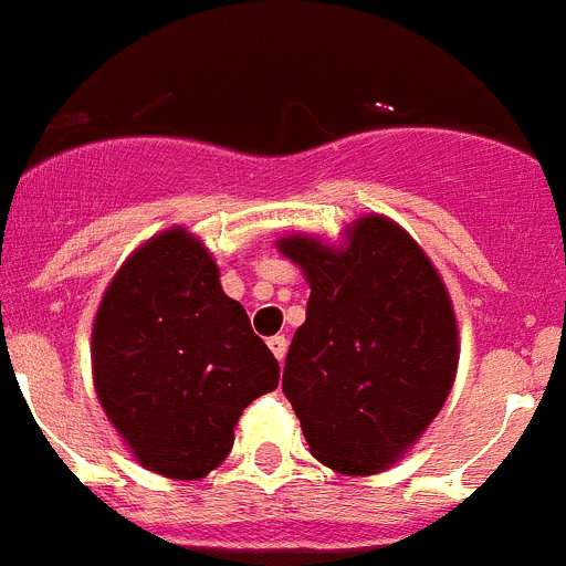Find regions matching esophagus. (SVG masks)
<instances>
[{
	"label": "esophagus",
	"mask_w": 566,
	"mask_h": 566,
	"mask_svg": "<svg viewBox=\"0 0 566 566\" xmlns=\"http://www.w3.org/2000/svg\"><path fill=\"white\" fill-rule=\"evenodd\" d=\"M269 348H272V354L277 357V363H283L289 352V339L283 337V334H274V337H269Z\"/></svg>",
	"instance_id": "34e87169"
}]
</instances>
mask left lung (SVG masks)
Here are the masks:
<instances>
[{"label":"left lung","mask_w":566,"mask_h":566,"mask_svg":"<svg viewBox=\"0 0 566 566\" xmlns=\"http://www.w3.org/2000/svg\"><path fill=\"white\" fill-rule=\"evenodd\" d=\"M308 277L283 394L312 457L348 476L397 462L442 411L459 363L451 297L431 260L397 223L368 214L348 247L280 240Z\"/></svg>","instance_id":"8db88e82"}]
</instances>
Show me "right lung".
<instances>
[{
	"instance_id": "1",
	"label": "right lung",
	"mask_w": 566,
	"mask_h": 566,
	"mask_svg": "<svg viewBox=\"0 0 566 566\" xmlns=\"http://www.w3.org/2000/svg\"><path fill=\"white\" fill-rule=\"evenodd\" d=\"M104 413L144 468L203 479L232 451L252 399L274 391L280 365L227 297L201 240L169 229L118 269L93 326Z\"/></svg>"
}]
</instances>
